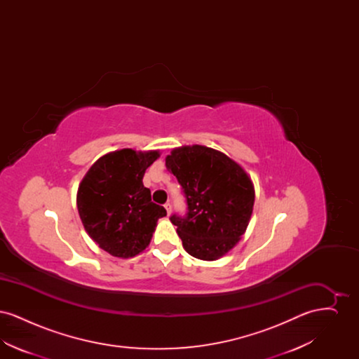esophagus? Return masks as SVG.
Segmentation results:
<instances>
[{"label":"esophagus","mask_w":359,"mask_h":359,"mask_svg":"<svg viewBox=\"0 0 359 359\" xmlns=\"http://www.w3.org/2000/svg\"><path fill=\"white\" fill-rule=\"evenodd\" d=\"M164 207H165V210H167V214H168V215H171V211H172L171 203H170V202H167V203H165V205H164Z\"/></svg>","instance_id":"1"}]
</instances>
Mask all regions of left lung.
<instances>
[{
	"instance_id": "8db88e82",
	"label": "left lung",
	"mask_w": 359,
	"mask_h": 359,
	"mask_svg": "<svg viewBox=\"0 0 359 359\" xmlns=\"http://www.w3.org/2000/svg\"><path fill=\"white\" fill-rule=\"evenodd\" d=\"M165 165L187 201V214L170 218L183 248L205 261L224 256L238 243L253 212L250 177L229 156L203 145L175 148Z\"/></svg>"
}]
</instances>
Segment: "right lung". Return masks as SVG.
<instances>
[{
  "label": "right lung",
  "instance_id": "1",
  "mask_svg": "<svg viewBox=\"0 0 359 359\" xmlns=\"http://www.w3.org/2000/svg\"><path fill=\"white\" fill-rule=\"evenodd\" d=\"M158 151L121 149L100 157L78 188L76 205L87 234L109 255L135 257L149 245L158 218L167 215L144 187Z\"/></svg>",
  "mask_w": 359,
  "mask_h": 359
}]
</instances>
